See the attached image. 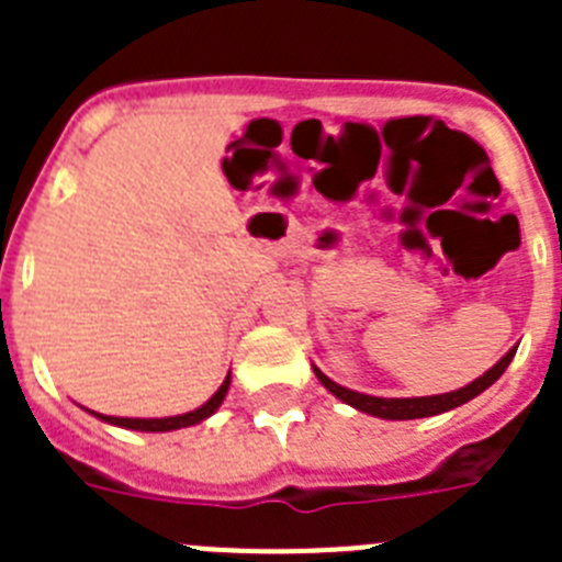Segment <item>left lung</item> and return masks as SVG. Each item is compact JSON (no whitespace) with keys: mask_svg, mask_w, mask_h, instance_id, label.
<instances>
[{"mask_svg":"<svg viewBox=\"0 0 562 562\" xmlns=\"http://www.w3.org/2000/svg\"><path fill=\"white\" fill-rule=\"evenodd\" d=\"M515 351H518V346H513V349L506 351V355L501 357L498 362H495L493 369L484 371L479 380L467 382L464 389H456V391H448V394H434V396H371V394H360V391H351V389H342V385H337V382L329 380V376L317 369V366H312V371H315V376L321 380V385H324V389L329 391L331 396H337V400L346 402V405H351V408L362 411V414L376 416V419H391V422H396V419H425V416H436V414H445V411L459 408V405H464V402H470V400H475L479 394H484V391L490 389V385H493V382L498 380L501 374H504L506 366L513 362Z\"/></svg>","mask_w":562,"mask_h":562,"instance_id":"8db88e82","label":"left lung"}]
</instances>
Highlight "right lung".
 Listing matches in <instances>:
<instances>
[{
    "label": "right lung",
    "instance_id": "add662e5",
    "mask_svg": "<svg viewBox=\"0 0 562 562\" xmlns=\"http://www.w3.org/2000/svg\"><path fill=\"white\" fill-rule=\"evenodd\" d=\"M227 389H231V371H227L225 382H222L220 389H216V394L211 396V400L205 402V405H200V408L188 411V414H180V416H160V419H132V416H103V414H95V411H89V414L95 416V419L106 422V425H114V428H126V430H140V434H168V430H180V428H191V425H200V422H205L207 416H213L216 411H220V405L225 402L227 396Z\"/></svg>",
    "mask_w": 562,
    "mask_h": 562
}]
</instances>
